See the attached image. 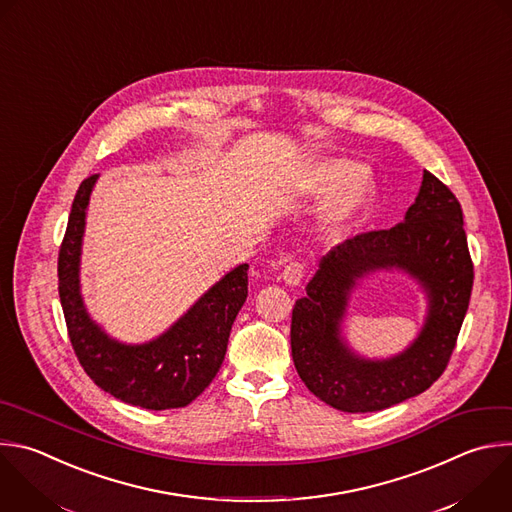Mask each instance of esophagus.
I'll return each mask as SVG.
<instances>
[{
  "mask_svg": "<svg viewBox=\"0 0 512 512\" xmlns=\"http://www.w3.org/2000/svg\"><path fill=\"white\" fill-rule=\"evenodd\" d=\"M281 277H283V281H285L289 287L299 285V283H301V279H303V265H301V263H297V261L289 263V265L283 269Z\"/></svg>",
  "mask_w": 512,
  "mask_h": 512,
  "instance_id": "1",
  "label": "esophagus"
}]
</instances>
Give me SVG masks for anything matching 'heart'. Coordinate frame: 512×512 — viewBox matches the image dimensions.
<instances>
[{
  "label": "heart",
  "instance_id": "b5f03b06",
  "mask_svg": "<svg viewBox=\"0 0 512 512\" xmlns=\"http://www.w3.org/2000/svg\"><path fill=\"white\" fill-rule=\"evenodd\" d=\"M299 191L311 197L333 193L321 213L319 227L325 239L348 237L368 215L376 199V185L360 164L346 158L315 162L299 181Z\"/></svg>",
  "mask_w": 512,
  "mask_h": 512
}]
</instances>
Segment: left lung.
<instances>
[{"mask_svg": "<svg viewBox=\"0 0 512 512\" xmlns=\"http://www.w3.org/2000/svg\"><path fill=\"white\" fill-rule=\"evenodd\" d=\"M462 225L456 197L424 170L402 223L348 239L321 257L291 315L293 364L311 394L342 412H378L422 394L442 376L474 279ZM378 270L406 272L427 297L421 333L392 359H366L343 335L351 293Z\"/></svg>", "mask_w": 512, "mask_h": 512, "instance_id": "left-lung-1", "label": "left lung"}]
</instances>
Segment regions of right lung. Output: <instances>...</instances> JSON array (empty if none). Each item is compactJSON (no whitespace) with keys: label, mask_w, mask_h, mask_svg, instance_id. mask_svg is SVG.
<instances>
[{"label":"right lung","mask_w":512,"mask_h":512,"mask_svg":"<svg viewBox=\"0 0 512 512\" xmlns=\"http://www.w3.org/2000/svg\"><path fill=\"white\" fill-rule=\"evenodd\" d=\"M98 175L82 181L58 257V291L72 348L92 382L146 410L185 408L217 376L233 321L247 299V263L225 273L173 325L144 344H124L92 319L82 297L80 261L90 195Z\"/></svg>","instance_id":"add662e5"}]
</instances>
